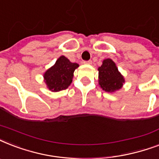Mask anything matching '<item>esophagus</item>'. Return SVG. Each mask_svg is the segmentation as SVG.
<instances>
[{
	"label": "esophagus",
	"instance_id": "obj_1",
	"mask_svg": "<svg viewBox=\"0 0 159 159\" xmlns=\"http://www.w3.org/2000/svg\"><path fill=\"white\" fill-rule=\"evenodd\" d=\"M83 63H84V64H92V61H91V60H88V61H83Z\"/></svg>",
	"mask_w": 159,
	"mask_h": 159
}]
</instances>
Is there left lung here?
<instances>
[{
  "label": "left lung",
  "mask_w": 159,
  "mask_h": 159,
  "mask_svg": "<svg viewBox=\"0 0 159 159\" xmlns=\"http://www.w3.org/2000/svg\"><path fill=\"white\" fill-rule=\"evenodd\" d=\"M99 85L106 92H115L122 87L125 79L118 71L116 63L111 59L103 60L102 65L98 68Z\"/></svg>",
  "instance_id": "1"
}]
</instances>
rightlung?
I'll list each match as a JSON object with an SVG mask.
<instances>
[{"label": "right lung", "instance_id": "1", "mask_svg": "<svg viewBox=\"0 0 159 159\" xmlns=\"http://www.w3.org/2000/svg\"><path fill=\"white\" fill-rule=\"evenodd\" d=\"M79 67L76 62H71L67 57L61 56L55 64L43 74L47 87L52 92H59L67 89L72 82L73 72Z\"/></svg>", "mask_w": 159, "mask_h": 159}]
</instances>
